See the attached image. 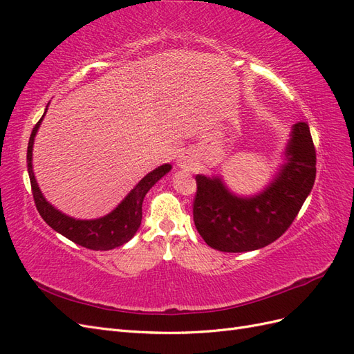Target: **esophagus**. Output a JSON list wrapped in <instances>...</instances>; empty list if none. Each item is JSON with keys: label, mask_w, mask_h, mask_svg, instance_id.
Returning a JSON list of instances; mask_svg holds the SVG:
<instances>
[{"label": "esophagus", "mask_w": 354, "mask_h": 354, "mask_svg": "<svg viewBox=\"0 0 354 354\" xmlns=\"http://www.w3.org/2000/svg\"><path fill=\"white\" fill-rule=\"evenodd\" d=\"M195 158L192 156L190 153H183L180 156V159H178V165L181 167V168H185V169H187V171H190V169H194V167H195Z\"/></svg>", "instance_id": "1"}]
</instances>
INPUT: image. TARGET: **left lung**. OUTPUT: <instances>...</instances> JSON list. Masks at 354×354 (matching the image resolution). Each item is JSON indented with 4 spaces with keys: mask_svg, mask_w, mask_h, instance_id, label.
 <instances>
[{
    "mask_svg": "<svg viewBox=\"0 0 354 354\" xmlns=\"http://www.w3.org/2000/svg\"><path fill=\"white\" fill-rule=\"evenodd\" d=\"M286 156L288 162L270 187L250 199L232 195L220 178L196 176L194 221L211 248L254 251L289 229L316 178V149L306 122L294 125Z\"/></svg>",
    "mask_w": 354,
    "mask_h": 354,
    "instance_id": "obj_1",
    "label": "left lung"
}]
</instances>
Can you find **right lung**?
Masks as SVG:
<instances>
[{
  "instance_id": "obj_1",
  "label": "right lung",
  "mask_w": 354,
  "mask_h": 354,
  "mask_svg": "<svg viewBox=\"0 0 354 354\" xmlns=\"http://www.w3.org/2000/svg\"><path fill=\"white\" fill-rule=\"evenodd\" d=\"M44 115H42V118H44ZM42 118L35 124L34 130L30 133L26 155L32 195H34V202L42 220H44L51 229H55L69 241L93 251L113 250L116 246H121L130 241L134 236L137 229L140 227L142 203L146 194L160 177H164L168 173L171 169V165H160L156 169H153L152 173H149L143 180L138 181V185L128 194V196L118 205V208L108 214L106 217L97 220L71 218L65 216V214L57 211L56 208H53L46 201V198L42 196L34 176V171H32V146H34V137L38 131V127L42 121Z\"/></svg>"
}]
</instances>
